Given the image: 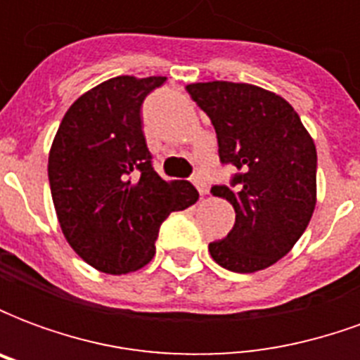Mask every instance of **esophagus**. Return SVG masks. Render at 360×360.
<instances>
[{"mask_svg": "<svg viewBox=\"0 0 360 360\" xmlns=\"http://www.w3.org/2000/svg\"><path fill=\"white\" fill-rule=\"evenodd\" d=\"M193 183H195V187L198 188L200 195H208V183L202 175H193Z\"/></svg>", "mask_w": 360, "mask_h": 360, "instance_id": "obj_1", "label": "esophagus"}]
</instances>
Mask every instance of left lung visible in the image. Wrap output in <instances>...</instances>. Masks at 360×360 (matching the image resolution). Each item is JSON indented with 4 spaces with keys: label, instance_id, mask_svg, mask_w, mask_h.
<instances>
[{
    "label": "left lung",
    "instance_id": "left-lung-1",
    "mask_svg": "<svg viewBox=\"0 0 360 360\" xmlns=\"http://www.w3.org/2000/svg\"><path fill=\"white\" fill-rule=\"evenodd\" d=\"M187 92L210 117L229 185L210 193L233 206L235 226L208 245L226 270H264L293 249L316 206V146L289 103L239 82H196Z\"/></svg>",
    "mask_w": 360,
    "mask_h": 360
}]
</instances>
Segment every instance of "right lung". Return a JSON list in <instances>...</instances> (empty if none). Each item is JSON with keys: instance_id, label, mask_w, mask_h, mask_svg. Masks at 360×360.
Wrapping results in <instances>:
<instances>
[{"instance_id": "add662e5", "label": "right lung", "mask_w": 360, "mask_h": 360, "mask_svg": "<svg viewBox=\"0 0 360 360\" xmlns=\"http://www.w3.org/2000/svg\"><path fill=\"white\" fill-rule=\"evenodd\" d=\"M165 77H115L69 108L48 160L51 198L67 243L103 274L148 264L160 226L198 200L188 181L167 183L152 164L141 110Z\"/></svg>"}]
</instances>
